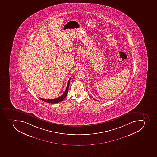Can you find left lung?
Listing matches in <instances>:
<instances>
[{"instance_id": "1", "label": "left lung", "mask_w": 157, "mask_h": 157, "mask_svg": "<svg viewBox=\"0 0 157 157\" xmlns=\"http://www.w3.org/2000/svg\"><path fill=\"white\" fill-rule=\"evenodd\" d=\"M94 99V100H95V99Z\"/></svg>"}]
</instances>
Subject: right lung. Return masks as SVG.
Returning a JSON list of instances; mask_svg holds the SVG:
<instances>
[{
	"instance_id": "right-lung-1",
	"label": "right lung",
	"mask_w": 157,
	"mask_h": 157,
	"mask_svg": "<svg viewBox=\"0 0 157 157\" xmlns=\"http://www.w3.org/2000/svg\"><path fill=\"white\" fill-rule=\"evenodd\" d=\"M71 78H71H70V79H69V82H68V83H67V87H66L65 92H63V94L61 96H59V98H57L52 99H43V98H40L41 100L44 101L49 103H57L62 101H63V100L64 99V98H66V96L67 95Z\"/></svg>"
}]
</instances>
